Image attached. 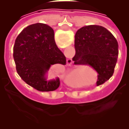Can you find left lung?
I'll return each instance as SVG.
<instances>
[{"label":"left lung","instance_id":"obj_1","mask_svg":"<svg viewBox=\"0 0 129 129\" xmlns=\"http://www.w3.org/2000/svg\"><path fill=\"white\" fill-rule=\"evenodd\" d=\"M75 64L89 65L97 75V86L113 76L118 57V43L113 34L100 25H88L75 34Z\"/></svg>","mask_w":129,"mask_h":129}]
</instances>
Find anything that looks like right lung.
<instances>
[{
  "label": "right lung",
  "mask_w": 129,
  "mask_h": 129,
  "mask_svg": "<svg viewBox=\"0 0 129 129\" xmlns=\"http://www.w3.org/2000/svg\"><path fill=\"white\" fill-rule=\"evenodd\" d=\"M13 51L16 71L26 84L42 92L59 88V78L47 81L45 76L52 65L66 63L51 27L38 23L25 27L16 38Z\"/></svg>",
  "instance_id": "right-lung-1"
}]
</instances>
